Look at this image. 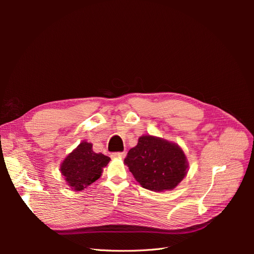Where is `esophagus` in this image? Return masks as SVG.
I'll return each mask as SVG.
<instances>
[{"label": "esophagus", "instance_id": "34e87169", "mask_svg": "<svg viewBox=\"0 0 254 254\" xmlns=\"http://www.w3.org/2000/svg\"><path fill=\"white\" fill-rule=\"evenodd\" d=\"M126 156V152L124 151H120V152H113L111 157L112 158H118V159H124Z\"/></svg>", "mask_w": 254, "mask_h": 254}]
</instances>
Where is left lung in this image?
I'll use <instances>...</instances> for the list:
<instances>
[{
	"label": "left lung",
	"mask_w": 254,
	"mask_h": 254,
	"mask_svg": "<svg viewBox=\"0 0 254 254\" xmlns=\"http://www.w3.org/2000/svg\"><path fill=\"white\" fill-rule=\"evenodd\" d=\"M124 162L144 189L155 191L175 189L188 170L187 158L178 145L151 135L141 136Z\"/></svg>",
	"instance_id": "left-lung-1"
}]
</instances>
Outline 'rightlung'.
Returning <instances> with one entry per match:
<instances>
[{
    "instance_id": "obj_1",
    "label": "right lung",
    "mask_w": 254,
    "mask_h": 254,
    "mask_svg": "<svg viewBox=\"0 0 254 254\" xmlns=\"http://www.w3.org/2000/svg\"><path fill=\"white\" fill-rule=\"evenodd\" d=\"M109 162V157L94 152L92 144L82 142L65 158L60 171L72 190H82L101 177Z\"/></svg>"
}]
</instances>
